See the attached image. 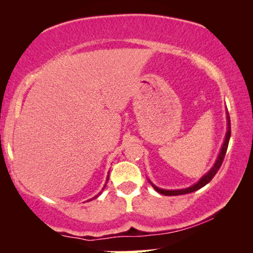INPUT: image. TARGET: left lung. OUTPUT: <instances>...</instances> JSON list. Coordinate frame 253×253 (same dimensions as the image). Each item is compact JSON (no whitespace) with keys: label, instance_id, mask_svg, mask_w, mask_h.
I'll use <instances>...</instances> for the list:
<instances>
[{"label":"left lung","instance_id":"obj_1","mask_svg":"<svg viewBox=\"0 0 253 253\" xmlns=\"http://www.w3.org/2000/svg\"><path fill=\"white\" fill-rule=\"evenodd\" d=\"M227 119H228V131H227V134H226V139H224V143L222 145V148H221V152L219 154V158H217V160L215 162V165L213 166V168L211 169V170L207 172V174L204 176V177L200 179L198 183H196L195 185L190 186L188 189H182V190H164V189H159L157 186L153 185L151 183L152 185H153V188L157 190L159 193H161V195H165V196H179V195H185V193H190V192H193V191H197V190H199L200 188H203V186H205L207 183L211 182V179H212L215 174L219 170L221 165H222V162L224 160V155L227 153V148H228V144H229V139H230V134H231V127H230V119H229V114L227 113Z\"/></svg>","mask_w":253,"mask_h":253}]
</instances>
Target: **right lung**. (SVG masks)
Returning a JSON list of instances; mask_svg holds the SVG:
<instances>
[{
  "label": "right lung",
  "mask_w": 253,
  "mask_h": 253,
  "mask_svg": "<svg viewBox=\"0 0 253 253\" xmlns=\"http://www.w3.org/2000/svg\"><path fill=\"white\" fill-rule=\"evenodd\" d=\"M96 197H98V196H96Z\"/></svg>",
  "instance_id": "1"
}]
</instances>
